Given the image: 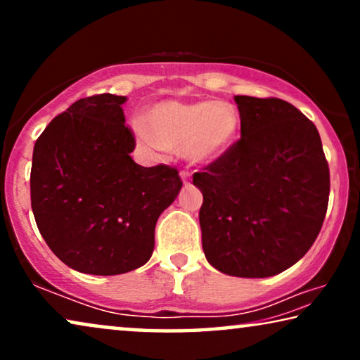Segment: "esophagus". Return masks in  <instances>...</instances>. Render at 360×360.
I'll return each instance as SVG.
<instances>
[{
	"mask_svg": "<svg viewBox=\"0 0 360 360\" xmlns=\"http://www.w3.org/2000/svg\"><path fill=\"white\" fill-rule=\"evenodd\" d=\"M180 176H181V180H184V184H188V181H190V172L188 170H186V169H184V170H181L180 172Z\"/></svg>",
	"mask_w": 360,
	"mask_h": 360,
	"instance_id": "esophagus-1",
	"label": "esophagus"
}]
</instances>
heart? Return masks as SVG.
I'll return each mask as SVG.
<instances>
[{"label":"heart","instance_id":"obj_1","mask_svg":"<svg viewBox=\"0 0 360 360\" xmlns=\"http://www.w3.org/2000/svg\"><path fill=\"white\" fill-rule=\"evenodd\" d=\"M134 131L147 149L184 150L190 160L206 164L224 155L236 139L239 116L226 101H164L147 111Z\"/></svg>","mask_w":360,"mask_h":360}]
</instances>
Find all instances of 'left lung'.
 <instances>
[{"instance_id": "8db88e82", "label": "left lung", "mask_w": 360, "mask_h": 360, "mask_svg": "<svg viewBox=\"0 0 360 360\" xmlns=\"http://www.w3.org/2000/svg\"><path fill=\"white\" fill-rule=\"evenodd\" d=\"M240 139L193 174L203 193L201 243L219 272L277 275L308 252L329 200V167L316 126L288 101L234 96Z\"/></svg>"}]
</instances>
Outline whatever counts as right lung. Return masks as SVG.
<instances>
[{
	"label": "right lung",
	"mask_w": 360,
	"mask_h": 360,
	"mask_svg": "<svg viewBox=\"0 0 360 360\" xmlns=\"http://www.w3.org/2000/svg\"><path fill=\"white\" fill-rule=\"evenodd\" d=\"M82 98L53 117L32 152L31 206L44 240L82 274L117 275L144 265L155 223L181 188L179 170L142 167L121 105Z\"/></svg>",
	"instance_id": "right-lung-1"
}]
</instances>
